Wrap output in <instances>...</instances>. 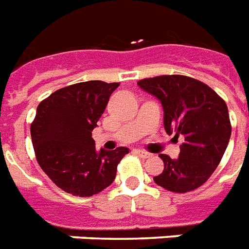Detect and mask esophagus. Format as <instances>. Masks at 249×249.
Wrapping results in <instances>:
<instances>
[{
  "label": "esophagus",
  "mask_w": 249,
  "mask_h": 249,
  "mask_svg": "<svg viewBox=\"0 0 249 249\" xmlns=\"http://www.w3.org/2000/svg\"><path fill=\"white\" fill-rule=\"evenodd\" d=\"M136 153L139 154L140 157H142V158H149V157H152V154L148 152H145V150H140V149H137L136 150Z\"/></svg>",
  "instance_id": "obj_1"
}]
</instances>
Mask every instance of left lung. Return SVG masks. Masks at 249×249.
Returning <instances> with one entry per match:
<instances>
[{
  "label": "left lung",
  "instance_id": "obj_1",
  "mask_svg": "<svg viewBox=\"0 0 249 249\" xmlns=\"http://www.w3.org/2000/svg\"><path fill=\"white\" fill-rule=\"evenodd\" d=\"M161 101L167 134L183 136L179 157L160 154L163 171L153 179L171 193H189L213 176L231 137L226 101L213 88L185 75H161L139 80Z\"/></svg>",
  "mask_w": 249,
  "mask_h": 249
}]
</instances>
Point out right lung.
Here are the masks:
<instances>
[{
	"instance_id": "1",
	"label": "right lung",
	"mask_w": 249,
	"mask_h": 249,
	"mask_svg": "<svg viewBox=\"0 0 249 249\" xmlns=\"http://www.w3.org/2000/svg\"><path fill=\"white\" fill-rule=\"evenodd\" d=\"M120 83H76L39 103L30 133L36 161L59 189L75 196L99 194L115 181L117 165L129 150L96 152L92 130Z\"/></svg>"
}]
</instances>
